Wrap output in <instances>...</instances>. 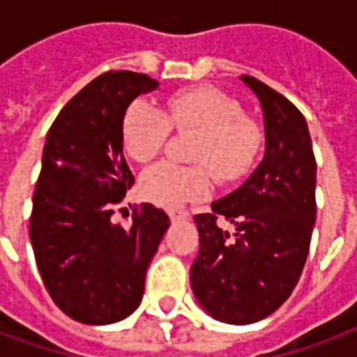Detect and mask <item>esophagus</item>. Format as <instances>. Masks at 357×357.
<instances>
[{
	"instance_id": "esophagus-1",
	"label": "esophagus",
	"mask_w": 357,
	"mask_h": 357,
	"mask_svg": "<svg viewBox=\"0 0 357 357\" xmlns=\"http://www.w3.org/2000/svg\"><path fill=\"white\" fill-rule=\"evenodd\" d=\"M187 218H189L187 212H170L172 222H181V220H187Z\"/></svg>"
}]
</instances>
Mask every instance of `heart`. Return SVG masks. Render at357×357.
I'll list each match as a JSON object with an SVG mask.
<instances>
[{"label":"heart","mask_w":357,"mask_h":357,"mask_svg":"<svg viewBox=\"0 0 357 357\" xmlns=\"http://www.w3.org/2000/svg\"><path fill=\"white\" fill-rule=\"evenodd\" d=\"M201 135L193 162L208 166L220 181H237L255 166L262 151L260 128L243 118L231 97L210 88L187 89L168 99L166 109L135 101L126 110L122 139L128 155L137 162L153 160L166 145L170 130ZM208 172L202 166L181 168L160 162L141 176V193L164 208H181L210 193Z\"/></svg>","instance_id":"obj_1"}]
</instances>
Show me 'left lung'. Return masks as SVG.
Wrapping results in <instances>:
<instances>
[{
    "label": "left lung",
    "instance_id": "8db88e82",
    "mask_svg": "<svg viewBox=\"0 0 357 357\" xmlns=\"http://www.w3.org/2000/svg\"><path fill=\"white\" fill-rule=\"evenodd\" d=\"M262 107V162L233 193L195 216L199 255L191 266L197 304L218 321L248 325L291 296L315 224V158L306 118L275 89L243 76ZM224 215L234 233L222 230Z\"/></svg>",
    "mask_w": 357,
    "mask_h": 357
}]
</instances>
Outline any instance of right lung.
I'll return each mask as SVG.
<instances>
[{"mask_svg": "<svg viewBox=\"0 0 357 357\" xmlns=\"http://www.w3.org/2000/svg\"><path fill=\"white\" fill-rule=\"evenodd\" d=\"M158 89L147 74H101L74 95L50 128L34 191L30 241L43 284L74 321L109 325L132 315L170 218L143 204L130 229L112 224L133 185L122 122L139 95Z\"/></svg>", "mask_w": 357, "mask_h": 357, "instance_id": "obj_1", "label": "right lung"}]
</instances>
